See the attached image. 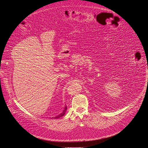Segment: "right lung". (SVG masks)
Segmentation results:
<instances>
[{"instance_id": "right-lung-1", "label": "right lung", "mask_w": 148, "mask_h": 148, "mask_svg": "<svg viewBox=\"0 0 148 148\" xmlns=\"http://www.w3.org/2000/svg\"><path fill=\"white\" fill-rule=\"evenodd\" d=\"M67 109V106H66V107H64V110H63V111H62L61 114H60L56 115L55 117H52V118H55V119H58V118H61V116H62L63 115H64L65 114Z\"/></svg>"}]
</instances>
